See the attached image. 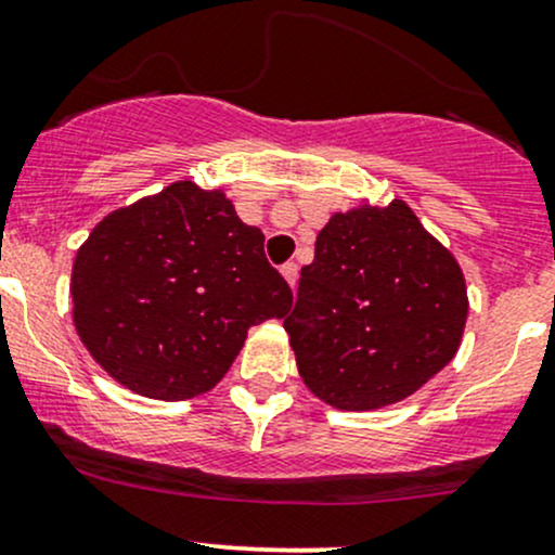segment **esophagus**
I'll return each mask as SVG.
<instances>
[{
	"label": "esophagus",
	"mask_w": 555,
	"mask_h": 555,
	"mask_svg": "<svg viewBox=\"0 0 555 555\" xmlns=\"http://www.w3.org/2000/svg\"><path fill=\"white\" fill-rule=\"evenodd\" d=\"M280 272H283V278L288 280V285L294 288L296 280H299V267H296L294 261H288V264H283V270H280Z\"/></svg>",
	"instance_id": "34e87169"
}]
</instances>
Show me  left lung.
<instances>
[{
  "label": "left lung",
  "instance_id": "obj_1",
  "mask_svg": "<svg viewBox=\"0 0 555 555\" xmlns=\"http://www.w3.org/2000/svg\"><path fill=\"white\" fill-rule=\"evenodd\" d=\"M466 280L404 201L333 214L283 327L314 397L338 410L395 404L461 347Z\"/></svg>",
  "mask_w": 555,
  "mask_h": 555
}]
</instances>
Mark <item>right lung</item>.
Returning a JSON list of instances; mask_svg holds the SVG:
<instances>
[{
  "mask_svg": "<svg viewBox=\"0 0 555 555\" xmlns=\"http://www.w3.org/2000/svg\"><path fill=\"white\" fill-rule=\"evenodd\" d=\"M74 325L111 378L177 402L214 389L248 327L294 294L222 190L175 182L89 232L70 275Z\"/></svg>",
  "mask_w": 555,
  "mask_h": 555,
  "instance_id": "add662e5",
  "label": "right lung"
}]
</instances>
